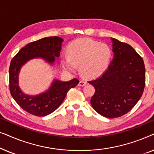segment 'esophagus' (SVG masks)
<instances>
[{
  "label": "esophagus",
  "instance_id": "obj_1",
  "mask_svg": "<svg viewBox=\"0 0 154 154\" xmlns=\"http://www.w3.org/2000/svg\"><path fill=\"white\" fill-rule=\"evenodd\" d=\"M86 82L85 81H81L79 82V86H81V87H83V86H85V85H86Z\"/></svg>",
  "mask_w": 154,
  "mask_h": 154
}]
</instances>
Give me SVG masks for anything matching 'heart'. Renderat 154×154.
<instances>
[{"label":"heart","instance_id":"b5f03b06","mask_svg":"<svg viewBox=\"0 0 154 154\" xmlns=\"http://www.w3.org/2000/svg\"><path fill=\"white\" fill-rule=\"evenodd\" d=\"M67 57L61 58L62 68L74 72L77 66L83 76L95 79L102 75L109 67L112 50L109 45L88 38L75 39L67 45Z\"/></svg>","mask_w":154,"mask_h":154}]
</instances>
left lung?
<instances>
[{
	"label": "left lung",
	"mask_w": 154,
	"mask_h": 154,
	"mask_svg": "<svg viewBox=\"0 0 154 154\" xmlns=\"http://www.w3.org/2000/svg\"><path fill=\"white\" fill-rule=\"evenodd\" d=\"M113 57L108 69L88 82L95 89L90 103L106 118H118L131 110L142 97L145 86L143 59L127 43L111 38Z\"/></svg>",
	"instance_id": "1"
}]
</instances>
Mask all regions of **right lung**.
<instances>
[{
    "instance_id": "add662e5",
    "label": "right lung",
    "mask_w": 154,
    "mask_h": 154,
    "mask_svg": "<svg viewBox=\"0 0 154 154\" xmlns=\"http://www.w3.org/2000/svg\"><path fill=\"white\" fill-rule=\"evenodd\" d=\"M63 41L62 38L51 36L31 42L22 48L11 60L9 69L10 94L19 106L31 114L45 116L52 113L63 102L69 90L79 83L76 79L66 82L54 79L48 90L37 95L25 94L19 85V73L23 65L36 58L54 65L55 57H60Z\"/></svg>"
}]
</instances>
